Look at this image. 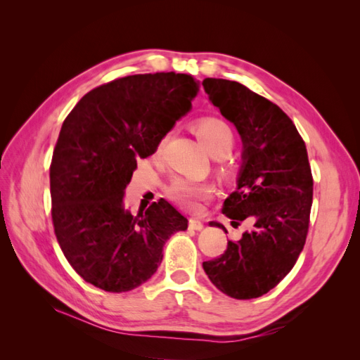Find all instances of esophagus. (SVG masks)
I'll return each instance as SVG.
<instances>
[{
	"instance_id": "obj_1",
	"label": "esophagus",
	"mask_w": 360,
	"mask_h": 360,
	"mask_svg": "<svg viewBox=\"0 0 360 360\" xmlns=\"http://www.w3.org/2000/svg\"><path fill=\"white\" fill-rule=\"evenodd\" d=\"M189 228H191V230H195V231H201L204 228V224L200 219H197V217H191Z\"/></svg>"
}]
</instances>
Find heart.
<instances>
[{"instance_id": "1", "label": "heart", "mask_w": 360, "mask_h": 360, "mask_svg": "<svg viewBox=\"0 0 360 360\" xmlns=\"http://www.w3.org/2000/svg\"><path fill=\"white\" fill-rule=\"evenodd\" d=\"M195 132L204 147L214 156H225L231 151L234 144V134L231 126L222 118L217 117H204L195 123ZM168 135L162 136L158 150H162L167 144ZM168 192L171 198L179 202L186 209H197V205L201 200L209 198L213 188L210 183L205 181H195L191 179H174L169 184Z\"/></svg>"}]
</instances>
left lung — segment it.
Instances as JSON below:
<instances>
[{
  "label": "left lung",
  "instance_id": "1",
  "mask_svg": "<svg viewBox=\"0 0 360 360\" xmlns=\"http://www.w3.org/2000/svg\"><path fill=\"white\" fill-rule=\"evenodd\" d=\"M205 93L243 143L237 189L224 201L231 225L252 224L225 252L204 261L213 285L234 299H255L284 279L307 242L312 174L304 141L278 105L236 81L205 78ZM219 226L226 233L225 226Z\"/></svg>",
  "mask_w": 360,
  "mask_h": 360
}]
</instances>
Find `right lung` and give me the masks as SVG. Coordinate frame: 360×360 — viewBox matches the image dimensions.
Returning <instances> with one entry per match:
<instances>
[{"instance_id": "add662e5", "label": "right lung", "mask_w": 360, "mask_h": 360, "mask_svg": "<svg viewBox=\"0 0 360 360\" xmlns=\"http://www.w3.org/2000/svg\"><path fill=\"white\" fill-rule=\"evenodd\" d=\"M198 90L192 75L124 76L86 93L64 120L49 169L51 213L64 257L89 284L139 287L156 274L168 238L188 228L163 198L134 216L123 197L136 159L155 153Z\"/></svg>"}]
</instances>
